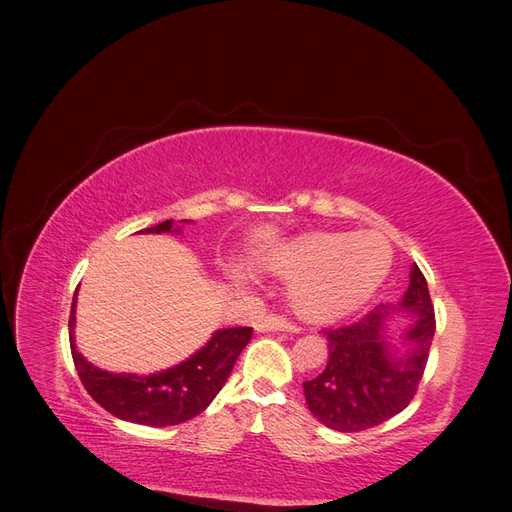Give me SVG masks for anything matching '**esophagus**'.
Segmentation results:
<instances>
[{
	"label": "esophagus",
	"instance_id": "1",
	"mask_svg": "<svg viewBox=\"0 0 512 512\" xmlns=\"http://www.w3.org/2000/svg\"><path fill=\"white\" fill-rule=\"evenodd\" d=\"M256 331L260 333H273V331H288V333H297L299 327L294 322H290L284 316H277V314H269L262 320H258L256 324Z\"/></svg>",
	"mask_w": 512,
	"mask_h": 512
}]
</instances>
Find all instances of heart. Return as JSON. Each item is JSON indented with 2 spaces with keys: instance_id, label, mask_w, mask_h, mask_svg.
<instances>
[{
  "instance_id": "b5f03b06",
  "label": "heart",
  "mask_w": 512,
  "mask_h": 512,
  "mask_svg": "<svg viewBox=\"0 0 512 512\" xmlns=\"http://www.w3.org/2000/svg\"><path fill=\"white\" fill-rule=\"evenodd\" d=\"M393 265V247L378 232H329L299 243L280 273L294 277L292 305L309 320H333L365 303Z\"/></svg>"
}]
</instances>
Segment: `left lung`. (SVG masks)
I'll list each match as a JSON object with an SVG mask.
<instances>
[{
	"instance_id": "obj_1",
	"label": "left lung",
	"mask_w": 512,
	"mask_h": 512,
	"mask_svg": "<svg viewBox=\"0 0 512 512\" xmlns=\"http://www.w3.org/2000/svg\"><path fill=\"white\" fill-rule=\"evenodd\" d=\"M397 313L409 318L402 334L406 351L385 342V320ZM322 333L329 342L327 365L303 382L309 412L322 425L344 433L389 421L416 395L436 333L425 275L412 265L410 286L399 305H378L361 320Z\"/></svg>"
}]
</instances>
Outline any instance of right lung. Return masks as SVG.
<instances>
[{"mask_svg": "<svg viewBox=\"0 0 512 512\" xmlns=\"http://www.w3.org/2000/svg\"><path fill=\"white\" fill-rule=\"evenodd\" d=\"M181 224H190L181 220ZM138 232H179L173 230V220L151 226ZM79 290V288H76ZM76 320V292L70 309V350L74 367L87 393L98 404L121 421H130L147 427H168L190 421L203 412L215 395L220 393L235 367L241 350L250 344L252 327L220 329L211 335L207 346L192 354L188 361L158 371L151 376L111 374L91 365L74 344Z\"/></svg>", "mask_w": 512, "mask_h": 512, "instance_id": "add662e5", "label": "right lung"}]
</instances>
